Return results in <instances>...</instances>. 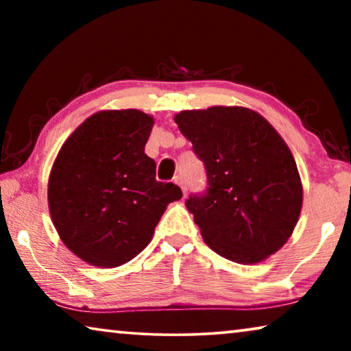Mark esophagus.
<instances>
[{
	"label": "esophagus",
	"mask_w": 351,
	"mask_h": 351,
	"mask_svg": "<svg viewBox=\"0 0 351 351\" xmlns=\"http://www.w3.org/2000/svg\"><path fill=\"white\" fill-rule=\"evenodd\" d=\"M175 184H178V186L181 187V190H182V193H184V195L187 193V186H186V181L182 180V176H180V175L175 176Z\"/></svg>",
	"instance_id": "obj_1"
}]
</instances>
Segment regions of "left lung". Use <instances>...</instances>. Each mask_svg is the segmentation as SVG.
Masks as SVG:
<instances>
[{
	"label": "left lung",
	"mask_w": 351,
	"mask_h": 351,
	"mask_svg": "<svg viewBox=\"0 0 351 351\" xmlns=\"http://www.w3.org/2000/svg\"><path fill=\"white\" fill-rule=\"evenodd\" d=\"M175 122L207 171L206 195L186 201L206 245L241 265L276 254L293 235L304 201L287 142L246 106L186 110Z\"/></svg>",
	"instance_id": "obj_1"
}]
</instances>
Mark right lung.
<instances>
[{
	"label": "right lung",
	"mask_w": 351,
	"mask_h": 351,
	"mask_svg": "<svg viewBox=\"0 0 351 351\" xmlns=\"http://www.w3.org/2000/svg\"><path fill=\"white\" fill-rule=\"evenodd\" d=\"M154 119L139 110H104L64 141L52 164L47 204L71 252L97 268L133 260L152 241L171 201L173 182L156 181L145 154Z\"/></svg>",
	"instance_id": "1"
}]
</instances>
